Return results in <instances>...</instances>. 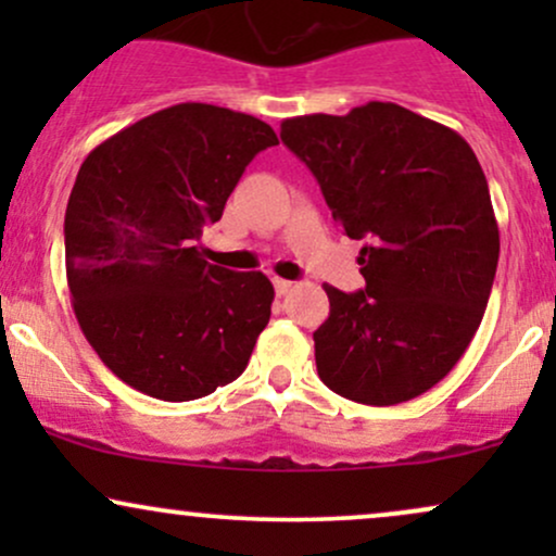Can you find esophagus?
<instances>
[{
    "label": "esophagus",
    "instance_id": "1",
    "mask_svg": "<svg viewBox=\"0 0 556 556\" xmlns=\"http://www.w3.org/2000/svg\"><path fill=\"white\" fill-rule=\"evenodd\" d=\"M274 290H277V295L279 298H282V295H287V292H290L292 290V282H290V279H274Z\"/></svg>",
    "mask_w": 556,
    "mask_h": 556
}]
</instances>
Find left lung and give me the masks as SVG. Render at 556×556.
Returning <instances> with one entry per match:
<instances>
[{"mask_svg": "<svg viewBox=\"0 0 556 556\" xmlns=\"http://www.w3.org/2000/svg\"><path fill=\"white\" fill-rule=\"evenodd\" d=\"M279 136L314 172L344 235L366 240V287L324 285L318 376L331 392L376 407L429 392L473 340L500 261V227L473 149L392 101L285 119Z\"/></svg>", "mask_w": 556, "mask_h": 556, "instance_id": "obj_1", "label": "left lung"}]
</instances>
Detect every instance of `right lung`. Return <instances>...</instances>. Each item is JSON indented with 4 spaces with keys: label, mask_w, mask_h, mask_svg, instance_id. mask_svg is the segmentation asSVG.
<instances>
[{
    "label": "right lung",
    "mask_w": 556,
    "mask_h": 556,
    "mask_svg": "<svg viewBox=\"0 0 556 556\" xmlns=\"http://www.w3.org/2000/svg\"><path fill=\"white\" fill-rule=\"evenodd\" d=\"M277 132L251 114L175 104L96 146L65 212L75 318L114 376L149 397L188 402L245 371L269 324L261 271L201 258L203 227Z\"/></svg>",
    "instance_id": "right-lung-1"
}]
</instances>
